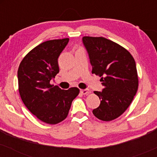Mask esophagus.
<instances>
[{"label":"esophagus","mask_w":157,"mask_h":157,"mask_svg":"<svg viewBox=\"0 0 157 157\" xmlns=\"http://www.w3.org/2000/svg\"><path fill=\"white\" fill-rule=\"evenodd\" d=\"M80 93L82 94H87L89 93V89H81Z\"/></svg>","instance_id":"1"}]
</instances>
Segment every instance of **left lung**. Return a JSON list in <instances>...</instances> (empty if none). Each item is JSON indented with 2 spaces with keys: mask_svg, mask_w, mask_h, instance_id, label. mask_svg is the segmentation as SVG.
Masks as SVG:
<instances>
[{
  "mask_svg": "<svg viewBox=\"0 0 157 157\" xmlns=\"http://www.w3.org/2000/svg\"><path fill=\"white\" fill-rule=\"evenodd\" d=\"M92 66V74L101 77L104 89L94 91L100 105L93 114L102 121H111L129 107L138 89L136 63L125 48L103 37H82Z\"/></svg>",
  "mask_w": 157,
  "mask_h": 157,
  "instance_id": "8db88e82",
  "label": "left lung"
}]
</instances>
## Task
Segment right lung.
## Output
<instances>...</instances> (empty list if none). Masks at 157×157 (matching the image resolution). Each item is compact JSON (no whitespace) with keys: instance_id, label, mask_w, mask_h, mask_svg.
I'll return each instance as SVG.
<instances>
[{"instance_id":"obj_1","label":"right lung","mask_w":157,"mask_h":157,"mask_svg":"<svg viewBox=\"0 0 157 157\" xmlns=\"http://www.w3.org/2000/svg\"><path fill=\"white\" fill-rule=\"evenodd\" d=\"M68 40H50L39 44L23 57L17 71L23 102L36 117L50 125L67 117L71 102L80 93L77 87L63 90L50 84L59 73L57 60Z\"/></svg>"}]
</instances>
